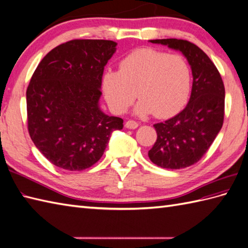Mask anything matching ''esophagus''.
<instances>
[{
    "mask_svg": "<svg viewBox=\"0 0 248 248\" xmlns=\"http://www.w3.org/2000/svg\"><path fill=\"white\" fill-rule=\"evenodd\" d=\"M138 125L140 124H138V123H136L135 120H128V122L125 123V128L128 129H136Z\"/></svg>",
    "mask_w": 248,
    "mask_h": 248,
    "instance_id": "1",
    "label": "esophagus"
}]
</instances>
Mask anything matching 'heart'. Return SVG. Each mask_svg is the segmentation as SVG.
Listing matches in <instances>:
<instances>
[{
  "label": "heart",
  "mask_w": 248,
  "mask_h": 248,
  "mask_svg": "<svg viewBox=\"0 0 248 248\" xmlns=\"http://www.w3.org/2000/svg\"><path fill=\"white\" fill-rule=\"evenodd\" d=\"M191 81V67L185 57L141 48L120 60L118 71L103 74L101 85L114 113L124 114L138 94V114L154 113L158 118H168L186 105Z\"/></svg>",
  "instance_id": "obj_1"
}]
</instances>
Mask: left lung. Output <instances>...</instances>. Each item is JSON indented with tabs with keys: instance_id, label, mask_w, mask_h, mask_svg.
<instances>
[{
	"instance_id": "obj_1",
	"label": "left lung",
	"mask_w": 248,
	"mask_h": 248,
	"mask_svg": "<svg viewBox=\"0 0 248 248\" xmlns=\"http://www.w3.org/2000/svg\"><path fill=\"white\" fill-rule=\"evenodd\" d=\"M151 42L181 50L191 66L193 83L186 108L174 117L153 125L157 138L148 155L162 168H186L204 156L222 129L225 88L215 63L199 46L182 39Z\"/></svg>"
}]
</instances>
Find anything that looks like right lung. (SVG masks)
Segmentation results:
<instances>
[{
	"label": "right lung",
	"instance_id": "1",
	"mask_svg": "<svg viewBox=\"0 0 248 248\" xmlns=\"http://www.w3.org/2000/svg\"><path fill=\"white\" fill-rule=\"evenodd\" d=\"M110 40L75 39L51 49L26 91L27 128L34 146L59 168L82 171L102 156L124 120L100 111L103 70L116 50Z\"/></svg>",
	"mask_w": 248,
	"mask_h": 248
}]
</instances>
